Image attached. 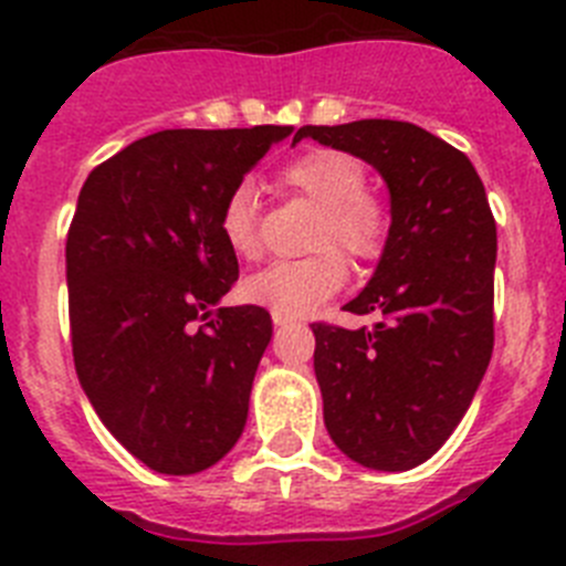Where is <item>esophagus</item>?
I'll use <instances>...</instances> for the list:
<instances>
[{
  "label": "esophagus",
  "instance_id": "34e87169",
  "mask_svg": "<svg viewBox=\"0 0 566 566\" xmlns=\"http://www.w3.org/2000/svg\"><path fill=\"white\" fill-rule=\"evenodd\" d=\"M273 324H276L279 329H282V326H287L290 321H287V318H282V315H273Z\"/></svg>",
  "mask_w": 566,
  "mask_h": 566
}]
</instances>
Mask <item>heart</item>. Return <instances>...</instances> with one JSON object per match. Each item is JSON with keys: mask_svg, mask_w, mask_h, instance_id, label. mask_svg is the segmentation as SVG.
Returning a JSON list of instances; mask_svg holds the SVG:
<instances>
[{"mask_svg": "<svg viewBox=\"0 0 566 566\" xmlns=\"http://www.w3.org/2000/svg\"><path fill=\"white\" fill-rule=\"evenodd\" d=\"M282 187L318 206L313 245L307 259L273 262L242 284L251 304L268 307L282 318H304L346 284L348 268L338 247L355 259H374L388 237V209L366 192V170L357 158L337 150H313L290 161L279 176ZM220 237L242 259L262 253L259 198L251 184H237L220 206ZM332 244H337L332 249Z\"/></svg>", "mask_w": 566, "mask_h": 566, "instance_id": "heart-1", "label": "heart"}]
</instances>
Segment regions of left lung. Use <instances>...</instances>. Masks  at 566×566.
Instances as JSON below:
<instances>
[{
    "label": "left lung",
    "mask_w": 566,
    "mask_h": 566,
    "mask_svg": "<svg viewBox=\"0 0 566 566\" xmlns=\"http://www.w3.org/2000/svg\"><path fill=\"white\" fill-rule=\"evenodd\" d=\"M301 139L363 158L390 192L377 271L343 307L382 321L313 324L315 377L337 450L377 472H408L441 450L489 368L497 226L472 161L419 125H304L293 145Z\"/></svg>",
    "instance_id": "obj_1"
}]
</instances>
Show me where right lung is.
<instances>
[{"label":"right lung","mask_w":566,"mask_h":566,"mask_svg":"<svg viewBox=\"0 0 566 566\" xmlns=\"http://www.w3.org/2000/svg\"><path fill=\"white\" fill-rule=\"evenodd\" d=\"M290 125L158 130L94 167L66 237L77 379L145 467L195 474L245 430L268 310L220 307L240 276L220 206Z\"/></svg>","instance_id":"1"}]
</instances>
